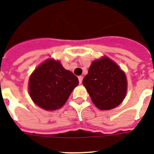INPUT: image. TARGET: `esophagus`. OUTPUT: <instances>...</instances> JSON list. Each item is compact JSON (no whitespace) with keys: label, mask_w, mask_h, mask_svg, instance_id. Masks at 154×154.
<instances>
[{"label":"esophagus","mask_w":154,"mask_h":154,"mask_svg":"<svg viewBox=\"0 0 154 154\" xmlns=\"http://www.w3.org/2000/svg\"><path fill=\"white\" fill-rule=\"evenodd\" d=\"M82 79H83V77H82V76H79V77H78V80H79L80 84L82 82Z\"/></svg>","instance_id":"obj_1"}]
</instances>
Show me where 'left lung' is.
I'll list each match as a JSON object with an SVG mask.
<instances>
[{
  "instance_id": "8db88e82",
  "label": "left lung",
  "mask_w": 154,
  "mask_h": 154,
  "mask_svg": "<svg viewBox=\"0 0 154 154\" xmlns=\"http://www.w3.org/2000/svg\"><path fill=\"white\" fill-rule=\"evenodd\" d=\"M82 82L94 104L100 110L115 108L126 96V76L107 57L93 62Z\"/></svg>"
}]
</instances>
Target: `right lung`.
I'll use <instances>...</instances> for the list:
<instances>
[{
	"label": "right lung",
	"instance_id": "add662e5",
	"mask_svg": "<svg viewBox=\"0 0 154 154\" xmlns=\"http://www.w3.org/2000/svg\"><path fill=\"white\" fill-rule=\"evenodd\" d=\"M78 78L63 68L60 61L46 60L35 69L29 80V92L34 103L43 109L60 108L78 85Z\"/></svg>",
	"mask_w": 154,
	"mask_h": 154
}]
</instances>
